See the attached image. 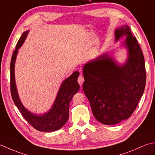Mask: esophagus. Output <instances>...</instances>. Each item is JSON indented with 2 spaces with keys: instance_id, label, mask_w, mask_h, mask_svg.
I'll return each instance as SVG.
<instances>
[{
  "instance_id": "esophagus-1",
  "label": "esophagus",
  "mask_w": 155,
  "mask_h": 155,
  "mask_svg": "<svg viewBox=\"0 0 155 155\" xmlns=\"http://www.w3.org/2000/svg\"><path fill=\"white\" fill-rule=\"evenodd\" d=\"M84 81V77L83 76V74H81V75L78 78V84H79L80 85H82V84H83Z\"/></svg>"
}]
</instances>
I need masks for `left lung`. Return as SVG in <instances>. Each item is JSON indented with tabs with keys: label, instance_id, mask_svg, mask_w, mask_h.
<instances>
[{
	"label": "left lung",
	"instance_id": "1",
	"mask_svg": "<svg viewBox=\"0 0 155 155\" xmlns=\"http://www.w3.org/2000/svg\"><path fill=\"white\" fill-rule=\"evenodd\" d=\"M115 41L127 36L126 63L118 65L105 53L83 67V91L96 119L104 124L119 123L129 118L138 106L146 84L142 50L127 25L115 31Z\"/></svg>",
	"mask_w": 155,
	"mask_h": 155
}]
</instances>
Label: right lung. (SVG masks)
<instances>
[{"mask_svg":"<svg viewBox=\"0 0 155 155\" xmlns=\"http://www.w3.org/2000/svg\"><path fill=\"white\" fill-rule=\"evenodd\" d=\"M28 31L23 32L18 40L11 62V91L12 100L26 120L35 129L51 132L60 129L67 123L69 116V104L74 95L79 90L77 79L79 72L75 71L62 82L51 109L43 114H35L25 108L20 100L15 78V64L18 48L25 42Z\"/></svg>","mask_w":155,"mask_h":155,"instance_id":"add662e5","label":"right lung"}]
</instances>
